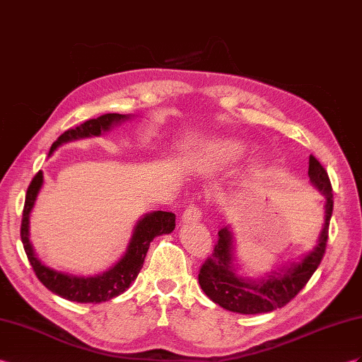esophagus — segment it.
I'll return each instance as SVG.
<instances>
[{
  "label": "esophagus",
  "mask_w": 362,
  "mask_h": 362,
  "mask_svg": "<svg viewBox=\"0 0 362 362\" xmlns=\"http://www.w3.org/2000/svg\"><path fill=\"white\" fill-rule=\"evenodd\" d=\"M202 217V211L199 206L196 205H189L187 209L183 211V216H182V221L183 223H188V221H197Z\"/></svg>",
  "instance_id": "1"
}]
</instances>
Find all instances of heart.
Instances as JSON below:
<instances>
[{"label": "heart", "instance_id": "b5f03b06", "mask_svg": "<svg viewBox=\"0 0 362 362\" xmlns=\"http://www.w3.org/2000/svg\"><path fill=\"white\" fill-rule=\"evenodd\" d=\"M243 153H245V146L240 145V144H230L223 151V154L228 156V157H238V156H242Z\"/></svg>", "mask_w": 362, "mask_h": 362}]
</instances>
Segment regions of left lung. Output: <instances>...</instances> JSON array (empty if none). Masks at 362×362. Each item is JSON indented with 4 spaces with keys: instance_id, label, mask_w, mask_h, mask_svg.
I'll list each match as a JSON object with an SVG mask.
<instances>
[{
    "instance_id": "obj_1",
    "label": "left lung",
    "mask_w": 362,
    "mask_h": 362,
    "mask_svg": "<svg viewBox=\"0 0 362 362\" xmlns=\"http://www.w3.org/2000/svg\"><path fill=\"white\" fill-rule=\"evenodd\" d=\"M309 177L313 187L326 197L324 225L317 246L300 258V262H293L278 272L267 274L260 280H251L237 272L233 230L229 226L220 229L214 252L206 258L199 272L202 291L220 308L243 315L266 313L280 309L295 298V295L308 284L313 272L318 269L326 252L333 194L327 171L313 156L309 157Z\"/></svg>"
}]
</instances>
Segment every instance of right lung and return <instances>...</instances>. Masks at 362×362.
I'll list each match as a JSON object with an SVG mask.
<instances>
[{"instance_id": "1", "label": "right lung", "mask_w": 362, "mask_h": 362, "mask_svg": "<svg viewBox=\"0 0 362 362\" xmlns=\"http://www.w3.org/2000/svg\"><path fill=\"white\" fill-rule=\"evenodd\" d=\"M129 119V116L117 115V113H108L102 115L96 119L86 120L76 128H70L66 133L61 134L57 142H53L49 156L57 150L62 144H67L71 141H78V139L91 137V136H100L102 133L110 132L111 128L117 124L124 122ZM42 173L40 171L35 175L30 182L29 188H27L24 209H23V221H21V240L27 258L33 267V271L38 276V280L47 287L49 291L57 293L62 298L76 301V303H93L98 304L102 301H108L115 296L124 293L129 284H132L139 272H141L145 255L148 252L150 243L157 235L171 234L175 228V216L173 212L165 211H154L150 214H145L141 220L137 221L133 235L129 238V243L127 246V251L122 258L100 275L95 276H76L70 274H64L52 269V267L45 266L38 257H36L33 246L29 238V223H30V212L35 206L36 197H38L40 189L42 187Z\"/></svg>"}]
</instances>
